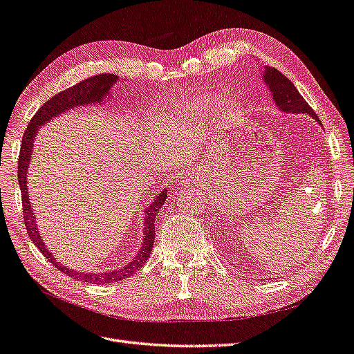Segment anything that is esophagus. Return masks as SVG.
I'll list each match as a JSON object with an SVG mask.
<instances>
[{"instance_id":"esophagus-1","label":"esophagus","mask_w":354,"mask_h":354,"mask_svg":"<svg viewBox=\"0 0 354 354\" xmlns=\"http://www.w3.org/2000/svg\"><path fill=\"white\" fill-rule=\"evenodd\" d=\"M193 180H194V176L192 174H183V175H180V178L178 179V185L185 187L190 183H193Z\"/></svg>"}]
</instances>
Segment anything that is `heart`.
Segmentation results:
<instances>
[{"mask_svg":"<svg viewBox=\"0 0 354 354\" xmlns=\"http://www.w3.org/2000/svg\"><path fill=\"white\" fill-rule=\"evenodd\" d=\"M209 106H211L209 100H202L201 102H194L193 100L192 101L187 100V101H183L180 104H176L174 106V111H176V113H171V110H167V109H164V106H160V109L155 110L152 119L157 120V122H164V120L170 122V120L176 119L178 123H180V125L188 127V125H194V122L199 118H203L205 114L208 113ZM220 106L225 110V113L226 111H234L235 113L238 110L236 102L229 101V100L221 102ZM178 115L180 116L179 118H177Z\"/></svg>","mask_w":354,"mask_h":354,"instance_id":"heart-1","label":"heart"}]
</instances>
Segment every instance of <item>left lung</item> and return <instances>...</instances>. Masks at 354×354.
<instances>
[{"mask_svg":"<svg viewBox=\"0 0 354 354\" xmlns=\"http://www.w3.org/2000/svg\"><path fill=\"white\" fill-rule=\"evenodd\" d=\"M262 81H264L266 87L270 90L271 97H273L279 111L286 114L306 113L317 123H319L318 116L308 105V102L303 100L299 90L277 69L270 68V66H262Z\"/></svg>","mask_w":354,"mask_h":354,"instance_id":"obj_1","label":"left lung"}]
</instances>
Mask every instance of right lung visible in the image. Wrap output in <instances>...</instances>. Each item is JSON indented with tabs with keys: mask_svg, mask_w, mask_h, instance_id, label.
<instances>
[{
	"mask_svg": "<svg viewBox=\"0 0 354 354\" xmlns=\"http://www.w3.org/2000/svg\"><path fill=\"white\" fill-rule=\"evenodd\" d=\"M119 81V77L114 73H101V75L88 77L83 81H80L75 86L63 90V92L57 93L51 100L46 101L37 113L30 120L27 131L22 137V146L19 153V162H18V183L22 193V208H24V220H26V227L30 235V240L36 244V248L42 252L48 261L51 262L55 268H59L63 273L69 274L71 277L77 279V281H83L88 283H113L120 282L123 279L133 276L137 270L143 267L147 258L151 257V252L153 248L155 240V218H157L158 211L166 202L167 190L164 188L157 196H153L152 202L147 205L143 211V241L140 245L136 257L127 262L125 266L114 270L106 271H78L63 266L62 262L57 261L54 254L49 252L48 245L44 240V236L39 234L37 221L35 216V209H32V203L28 194V170L30 162L32 160V147H35V140L39 133V129L44 125H48L53 119L62 116V114L68 113L69 110L78 109V106H88V105H102L110 101L111 96V87Z\"/></svg>",
	"mask_w": 354,
	"mask_h": 354,
	"instance_id": "right-lung-1",
	"label": "right lung"
}]
</instances>
